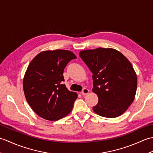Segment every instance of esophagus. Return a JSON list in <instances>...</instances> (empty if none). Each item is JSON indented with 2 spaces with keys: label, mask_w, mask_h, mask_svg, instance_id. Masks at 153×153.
<instances>
[{
  "label": "esophagus",
  "mask_w": 153,
  "mask_h": 153,
  "mask_svg": "<svg viewBox=\"0 0 153 153\" xmlns=\"http://www.w3.org/2000/svg\"><path fill=\"white\" fill-rule=\"evenodd\" d=\"M89 89H87V88H84L82 90V95H87V94L89 93Z\"/></svg>",
  "instance_id": "obj_1"
}]
</instances>
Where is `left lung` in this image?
Returning a JSON list of instances; mask_svg holds the SVG:
<instances>
[{"label": "left lung", "instance_id": "obj_1", "mask_svg": "<svg viewBox=\"0 0 153 153\" xmlns=\"http://www.w3.org/2000/svg\"><path fill=\"white\" fill-rule=\"evenodd\" d=\"M79 56L93 73V91L99 97L94 112L106 118L122 115L137 90V76L130 62L113 48L82 51Z\"/></svg>", "mask_w": 153, "mask_h": 153}]
</instances>
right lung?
<instances>
[{"label":"right lung","instance_id":"1","mask_svg":"<svg viewBox=\"0 0 153 153\" xmlns=\"http://www.w3.org/2000/svg\"><path fill=\"white\" fill-rule=\"evenodd\" d=\"M76 58L69 51H46L28 66L23 82L24 94L31 108L41 118L56 121L72 110L77 95L63 84V73L68 63Z\"/></svg>","mask_w":153,"mask_h":153}]
</instances>
